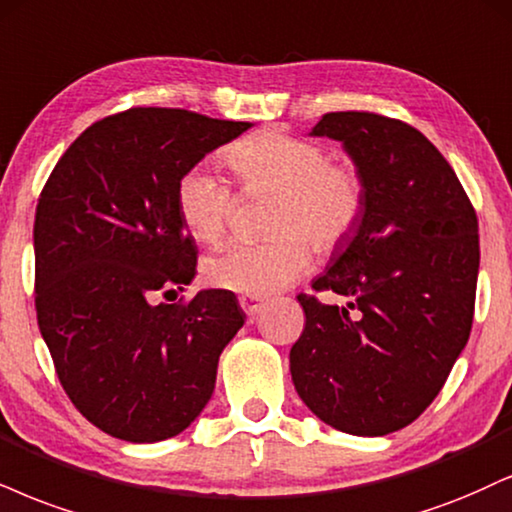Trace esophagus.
<instances>
[{"instance_id":"esophagus-1","label":"esophagus","mask_w":512,"mask_h":512,"mask_svg":"<svg viewBox=\"0 0 512 512\" xmlns=\"http://www.w3.org/2000/svg\"><path fill=\"white\" fill-rule=\"evenodd\" d=\"M239 306H242V311H244L246 315H256V313H261L263 299H258V296L242 294V296H239Z\"/></svg>"}]
</instances>
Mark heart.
<instances>
[{"instance_id": "1", "label": "heart", "mask_w": 512, "mask_h": 512, "mask_svg": "<svg viewBox=\"0 0 512 512\" xmlns=\"http://www.w3.org/2000/svg\"><path fill=\"white\" fill-rule=\"evenodd\" d=\"M225 163L244 192L273 189L268 227L275 235L220 246L204 261L208 285L249 296L282 292L311 270L315 249H339L361 223L363 175L349 163L327 161L320 142L258 130L232 144ZM175 204L199 242H218L235 211V194L218 175L192 168L178 182Z\"/></svg>"}]
</instances>
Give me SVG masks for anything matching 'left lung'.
Instances as JSON below:
<instances>
[{"instance_id":"obj_1","label":"left lung","mask_w":512,"mask_h":512,"mask_svg":"<svg viewBox=\"0 0 512 512\" xmlns=\"http://www.w3.org/2000/svg\"><path fill=\"white\" fill-rule=\"evenodd\" d=\"M315 137L344 144L365 211L313 282L342 305L299 294L289 351L301 401L358 437L406 427L437 399L468 344L479 270L477 213L441 151L413 125L370 111L325 113Z\"/></svg>"}]
</instances>
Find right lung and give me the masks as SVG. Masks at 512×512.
<instances>
[{
    "label": "right lung",
    "mask_w": 512,
    "mask_h": 512,
    "mask_svg": "<svg viewBox=\"0 0 512 512\" xmlns=\"http://www.w3.org/2000/svg\"><path fill=\"white\" fill-rule=\"evenodd\" d=\"M251 123L135 106L92 123L56 163L35 211V311L59 382L94 427L151 444L211 399L244 325L235 294L168 299L197 273L175 189Z\"/></svg>",
    "instance_id": "right-lung-1"
}]
</instances>
